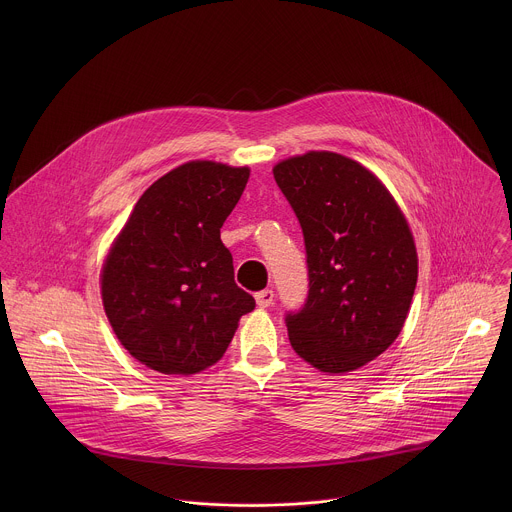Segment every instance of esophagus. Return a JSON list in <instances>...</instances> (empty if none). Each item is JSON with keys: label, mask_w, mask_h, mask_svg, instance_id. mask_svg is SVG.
<instances>
[{"label": "esophagus", "mask_w": 512, "mask_h": 512, "mask_svg": "<svg viewBox=\"0 0 512 512\" xmlns=\"http://www.w3.org/2000/svg\"><path fill=\"white\" fill-rule=\"evenodd\" d=\"M256 303L260 307H270L274 303V292L272 290H262V292L256 293Z\"/></svg>", "instance_id": "obj_1"}]
</instances>
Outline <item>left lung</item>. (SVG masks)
Wrapping results in <instances>:
<instances>
[{"mask_svg": "<svg viewBox=\"0 0 512 512\" xmlns=\"http://www.w3.org/2000/svg\"><path fill=\"white\" fill-rule=\"evenodd\" d=\"M274 179L301 224L309 292L286 315L293 351L343 374L400 335L418 282L414 236L400 207L361 163L309 151L280 161Z\"/></svg>", "mask_w": 512, "mask_h": 512, "instance_id": "obj_1", "label": "left lung"}]
</instances>
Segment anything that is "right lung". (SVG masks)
Listing matches in <instances>:
<instances>
[{"instance_id": "1", "label": "right lung", "mask_w": 512, "mask_h": 512, "mask_svg": "<svg viewBox=\"0 0 512 512\" xmlns=\"http://www.w3.org/2000/svg\"><path fill=\"white\" fill-rule=\"evenodd\" d=\"M248 167L189 161L136 203L102 268V303L124 349L163 374H195L228 349L254 297L234 282L220 228Z\"/></svg>"}]
</instances>
